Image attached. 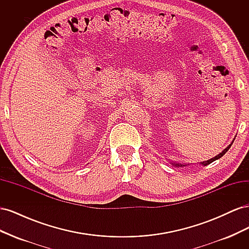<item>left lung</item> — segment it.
<instances>
[{"instance_id":"left-lung-1","label":"left lung","mask_w":249,"mask_h":249,"mask_svg":"<svg viewBox=\"0 0 249 249\" xmlns=\"http://www.w3.org/2000/svg\"><path fill=\"white\" fill-rule=\"evenodd\" d=\"M235 140V139H233ZM233 140L231 141V144L227 147V148H224L222 152L220 153V154H218L217 156H215L214 158H212V159H210V160H207V161H203V162H200L199 164L200 165H202V166H207V165H209V164H211L212 162H214V161H216V160H218V159H220V158L228 152V150L230 149V147L231 146V144H232V142H233ZM170 164L171 165H173V166H176V167H185V166H188V165H190V164H180V163H176V162H170Z\"/></svg>"}]
</instances>
